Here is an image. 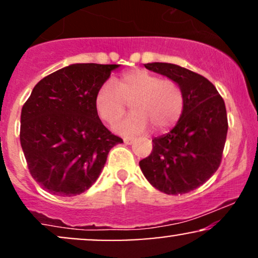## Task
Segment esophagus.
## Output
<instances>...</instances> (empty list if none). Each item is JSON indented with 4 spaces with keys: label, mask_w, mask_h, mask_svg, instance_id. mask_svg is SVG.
Here are the masks:
<instances>
[{
    "label": "esophagus",
    "mask_w": 258,
    "mask_h": 258,
    "mask_svg": "<svg viewBox=\"0 0 258 258\" xmlns=\"http://www.w3.org/2000/svg\"><path fill=\"white\" fill-rule=\"evenodd\" d=\"M123 142H125L126 144H132L133 138L132 137H125V138H123Z\"/></svg>",
    "instance_id": "34e87169"
}]
</instances>
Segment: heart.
Masks as SVG:
<instances>
[{
    "label": "heart",
    "mask_w": 258,
    "mask_h": 258,
    "mask_svg": "<svg viewBox=\"0 0 258 258\" xmlns=\"http://www.w3.org/2000/svg\"><path fill=\"white\" fill-rule=\"evenodd\" d=\"M130 104L132 114L114 125L117 133L139 135L150 126L156 132L171 128L184 109V96L174 80L160 79L146 70H133L100 86L94 96V108L108 123L117 121Z\"/></svg>",
    "instance_id": "heart-1"
}]
</instances>
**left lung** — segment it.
I'll return each mask as SVG.
<instances>
[{"mask_svg":"<svg viewBox=\"0 0 258 258\" xmlns=\"http://www.w3.org/2000/svg\"><path fill=\"white\" fill-rule=\"evenodd\" d=\"M144 67L180 86L184 109L170 132L153 139V152L139 161V167L162 193H189L204 184L221 164L228 132L224 100L209 80L185 68L170 63Z\"/></svg>","mask_w":258,"mask_h":258,"instance_id":"8db88e82","label":"left lung"}]
</instances>
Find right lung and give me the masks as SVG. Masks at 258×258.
Wrapping results in <instances>:
<instances>
[{"instance_id": "add662e5", "label": "right lung", "mask_w": 258, "mask_h": 258, "mask_svg": "<svg viewBox=\"0 0 258 258\" xmlns=\"http://www.w3.org/2000/svg\"><path fill=\"white\" fill-rule=\"evenodd\" d=\"M120 65L72 64L35 86L20 115V144L32 178L48 193L90 189L122 139L100 121L94 96Z\"/></svg>"}]
</instances>
